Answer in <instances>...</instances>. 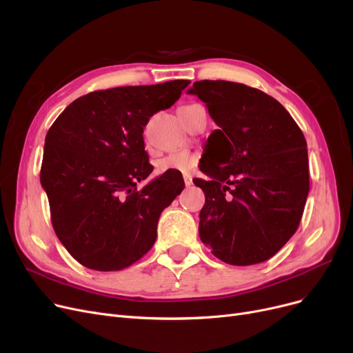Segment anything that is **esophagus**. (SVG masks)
Masks as SVG:
<instances>
[{
  "label": "esophagus",
  "mask_w": 353,
  "mask_h": 353,
  "mask_svg": "<svg viewBox=\"0 0 353 353\" xmlns=\"http://www.w3.org/2000/svg\"><path fill=\"white\" fill-rule=\"evenodd\" d=\"M183 180H185V185H186V186H190V185H192V176L185 174V176H183Z\"/></svg>",
  "instance_id": "34e87169"
}]
</instances>
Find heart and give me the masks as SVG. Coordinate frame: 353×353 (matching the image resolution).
<instances>
[{"mask_svg":"<svg viewBox=\"0 0 353 353\" xmlns=\"http://www.w3.org/2000/svg\"><path fill=\"white\" fill-rule=\"evenodd\" d=\"M199 106L201 105H188V106H183L180 111L194 110V108H199ZM197 161H199V157L196 154H192V152H188V151H177L159 160L157 168L160 173H165V172L188 173L197 164Z\"/></svg>","mask_w":353,"mask_h":353,"instance_id":"obj_1","label":"heart"}]
</instances>
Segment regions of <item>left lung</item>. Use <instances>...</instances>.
Here are the masks:
<instances>
[{
  "mask_svg": "<svg viewBox=\"0 0 353 353\" xmlns=\"http://www.w3.org/2000/svg\"><path fill=\"white\" fill-rule=\"evenodd\" d=\"M188 94L206 103L219 130L213 156L193 183L205 193L199 236L221 261H267L294 235L309 194L307 143L284 106L263 90L199 81Z\"/></svg>",
  "mask_w": 353,
  "mask_h": 353,
  "instance_id": "8db88e82",
  "label": "left lung"
}]
</instances>
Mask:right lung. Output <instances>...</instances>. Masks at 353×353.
<instances>
[{
  "mask_svg": "<svg viewBox=\"0 0 353 353\" xmlns=\"http://www.w3.org/2000/svg\"><path fill=\"white\" fill-rule=\"evenodd\" d=\"M189 83L90 92L73 101L46 135L40 181L52 223L86 268H127L154 245L160 214L185 181L164 173L139 189L152 172L143 132L150 117L170 108Z\"/></svg>",
  "mask_w": 353,
  "mask_h": 353,
  "instance_id": "right-lung-1",
  "label": "right lung"
}]
</instances>
